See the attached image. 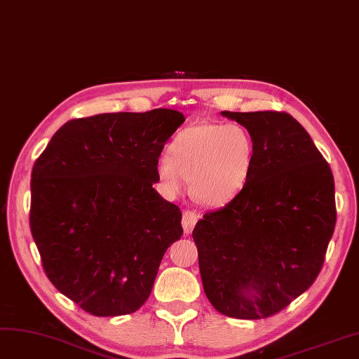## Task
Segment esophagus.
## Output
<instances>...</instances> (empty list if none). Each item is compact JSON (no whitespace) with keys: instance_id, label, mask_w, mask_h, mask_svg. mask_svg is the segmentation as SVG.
I'll list each match as a JSON object with an SVG mask.
<instances>
[{"instance_id":"obj_1","label":"esophagus","mask_w":359,"mask_h":359,"mask_svg":"<svg viewBox=\"0 0 359 359\" xmlns=\"http://www.w3.org/2000/svg\"><path fill=\"white\" fill-rule=\"evenodd\" d=\"M198 217H200V213H196L194 210H187L183 212V216H182V226H183V231L187 234H191L192 229L195 226V224L198 222Z\"/></svg>"}]
</instances>
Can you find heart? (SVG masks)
Here are the masks:
<instances>
[{"instance_id":"1","label":"heart","mask_w":359,"mask_h":359,"mask_svg":"<svg viewBox=\"0 0 359 359\" xmlns=\"http://www.w3.org/2000/svg\"><path fill=\"white\" fill-rule=\"evenodd\" d=\"M170 154L156 161V176L167 195L188 187L194 198L207 207H221L243 192L252 176L257 144L238 123H200L180 131Z\"/></svg>"}]
</instances>
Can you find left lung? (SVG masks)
<instances>
[{"mask_svg":"<svg viewBox=\"0 0 359 359\" xmlns=\"http://www.w3.org/2000/svg\"><path fill=\"white\" fill-rule=\"evenodd\" d=\"M252 134L243 192L196 222L204 292L236 319L283 310L313 285L335 226L334 177L309 133L285 111H222Z\"/></svg>","mask_w":359,"mask_h":359,"instance_id":"obj_1","label":"left lung"}]
</instances>
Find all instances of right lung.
Instances as JSON below:
<instances>
[{
  "instance_id": "obj_1",
  "label": "right lung",
  "mask_w": 359,
  "mask_h": 359,
  "mask_svg": "<svg viewBox=\"0 0 359 359\" xmlns=\"http://www.w3.org/2000/svg\"><path fill=\"white\" fill-rule=\"evenodd\" d=\"M183 122L171 109L73 119L32 167L29 226L44 273L90 315L140 309L183 234L180 209L154 189L156 161Z\"/></svg>"
}]
</instances>
